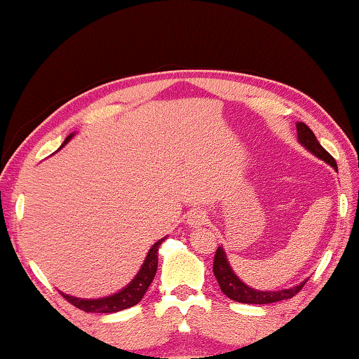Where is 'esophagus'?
Returning <instances> with one entry per match:
<instances>
[{"instance_id": "obj_1", "label": "esophagus", "mask_w": 359, "mask_h": 359, "mask_svg": "<svg viewBox=\"0 0 359 359\" xmlns=\"http://www.w3.org/2000/svg\"><path fill=\"white\" fill-rule=\"evenodd\" d=\"M208 223V216H206L205 211L201 210H191L189 215H187V224L190 228H200V226H205Z\"/></svg>"}]
</instances>
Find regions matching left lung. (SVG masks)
Wrapping results in <instances>:
<instances>
[{
    "label": "left lung",
    "mask_w": 359,
    "mask_h": 359,
    "mask_svg": "<svg viewBox=\"0 0 359 359\" xmlns=\"http://www.w3.org/2000/svg\"><path fill=\"white\" fill-rule=\"evenodd\" d=\"M296 128H297V140H299V143L304 146L306 149H309L312 154L317 156V158L325 161L327 164H330L332 168L337 169L335 159H333L332 156L322 148L320 143L316 138V135L312 133V130L302 122H297ZM213 273L219 283L221 291H223L229 299L236 302H244V304H270V302L290 299V297L296 296L297 292L302 290V286H304L307 281L304 280L297 286L290 287V290H280V291L254 290V287L247 286L244 281H241V278H237L234 270L231 269L228 257H226V252L223 247H218V249H216L215 262H213Z\"/></svg>",
    "instance_id": "obj_1"
}]
</instances>
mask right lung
Wrapping results in <instances>:
<instances>
[{
    "label": "right lung",
    "mask_w": 359,
    "mask_h": 359,
    "mask_svg": "<svg viewBox=\"0 0 359 359\" xmlns=\"http://www.w3.org/2000/svg\"><path fill=\"white\" fill-rule=\"evenodd\" d=\"M73 135L74 133L67 136V140L63 141L62 148L68 143L69 140L73 138ZM164 239H159L153 247H151L148 255H146V259L143 262V265H141V269L138 273H136L135 278L130 281V285L125 286L123 290H120L118 292H115V294L107 296V297H99V299H81V297L65 294V292H62V296L68 302H72L73 306H76L81 311L99 312V314L118 312V311L128 309V307L138 304V302L143 299L144 292L149 287L151 281H153L156 270H158V252H159V245L163 244Z\"/></svg>",
    "instance_id": "right-lung-1"
}]
</instances>
